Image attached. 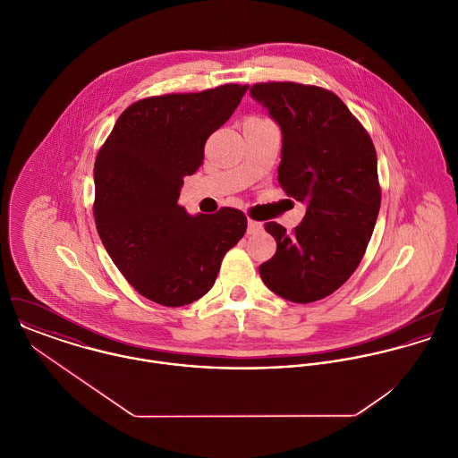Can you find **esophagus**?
I'll use <instances>...</instances> for the list:
<instances>
[{"label":"esophagus","instance_id":"34e87169","mask_svg":"<svg viewBox=\"0 0 458 458\" xmlns=\"http://www.w3.org/2000/svg\"><path fill=\"white\" fill-rule=\"evenodd\" d=\"M261 222H258V220H252V218H249V227H247L249 234H254V233H258V231H261Z\"/></svg>","mask_w":458,"mask_h":458}]
</instances>
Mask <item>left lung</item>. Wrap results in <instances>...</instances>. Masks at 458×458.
Returning a JSON list of instances; mask_svg holds the SVG:
<instances>
[{
	"label": "left lung",
	"instance_id": "1",
	"mask_svg": "<svg viewBox=\"0 0 458 458\" xmlns=\"http://www.w3.org/2000/svg\"><path fill=\"white\" fill-rule=\"evenodd\" d=\"M250 95L282 129L280 187L307 202L293 233L264 224L276 252L259 273L280 298L312 303L344 285L365 256L381 208L376 148L329 89L271 81L254 84Z\"/></svg>",
	"mask_w": 458,
	"mask_h": 458
}]
</instances>
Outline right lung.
Wrapping results in <instances>:
<instances>
[{"instance_id":"add662e5","label":"right lung","mask_w":458,"mask_h":458,"mask_svg":"<svg viewBox=\"0 0 458 458\" xmlns=\"http://www.w3.org/2000/svg\"><path fill=\"white\" fill-rule=\"evenodd\" d=\"M247 89L224 84L137 100L98 149V236L131 287L158 305L202 298L247 231V216L236 208L191 216L178 204L183 178L202 165L206 139L231 118Z\"/></svg>"}]
</instances>
